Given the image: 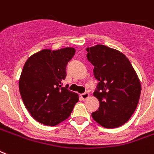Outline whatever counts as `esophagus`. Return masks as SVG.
Masks as SVG:
<instances>
[{
    "mask_svg": "<svg viewBox=\"0 0 154 154\" xmlns=\"http://www.w3.org/2000/svg\"><path fill=\"white\" fill-rule=\"evenodd\" d=\"M80 97L83 100H86V99H87V98L90 97V94L89 93H87V92H86V93H83V94H80Z\"/></svg>",
    "mask_w": 154,
    "mask_h": 154,
    "instance_id": "1",
    "label": "esophagus"
}]
</instances>
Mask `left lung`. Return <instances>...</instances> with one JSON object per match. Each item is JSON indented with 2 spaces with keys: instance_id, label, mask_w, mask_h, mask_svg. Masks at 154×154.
<instances>
[{
  "instance_id": "1",
  "label": "left lung",
  "mask_w": 154,
  "mask_h": 154,
  "mask_svg": "<svg viewBox=\"0 0 154 154\" xmlns=\"http://www.w3.org/2000/svg\"><path fill=\"white\" fill-rule=\"evenodd\" d=\"M94 65V75L99 81L94 96L99 101L92 118L99 125L112 129L125 124L138 104L141 86L130 60L122 52L103 44L86 48Z\"/></svg>"
}]
</instances>
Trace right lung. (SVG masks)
<instances>
[{
    "label": "right lung",
    "instance_id": "obj_1",
    "mask_svg": "<svg viewBox=\"0 0 154 154\" xmlns=\"http://www.w3.org/2000/svg\"><path fill=\"white\" fill-rule=\"evenodd\" d=\"M75 53L74 48L43 49L25 62L19 79L22 100L33 119L56 126L70 116L79 94L62 87L66 67Z\"/></svg>",
    "mask_w": 154,
    "mask_h": 154
}]
</instances>
